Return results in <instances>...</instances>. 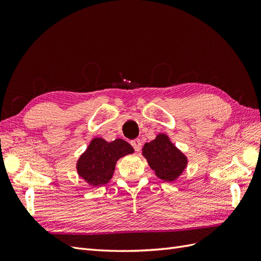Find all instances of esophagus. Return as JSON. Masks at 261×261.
I'll return each instance as SVG.
<instances>
[{"instance_id":"obj_1","label":"esophagus","mask_w":261,"mask_h":261,"mask_svg":"<svg viewBox=\"0 0 261 261\" xmlns=\"http://www.w3.org/2000/svg\"><path fill=\"white\" fill-rule=\"evenodd\" d=\"M130 145L135 149V151H139L141 148V140L140 139H134L130 141Z\"/></svg>"}]
</instances>
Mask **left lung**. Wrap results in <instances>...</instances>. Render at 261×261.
Here are the masks:
<instances>
[{
    "mask_svg": "<svg viewBox=\"0 0 261 261\" xmlns=\"http://www.w3.org/2000/svg\"><path fill=\"white\" fill-rule=\"evenodd\" d=\"M143 155L155 175L165 180H175L187 165V158L173 145L165 134H160L154 140L145 144Z\"/></svg>",
    "mask_w": 261,
    "mask_h": 261,
    "instance_id": "left-lung-1",
    "label": "left lung"
}]
</instances>
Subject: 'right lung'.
<instances>
[{
  "mask_svg": "<svg viewBox=\"0 0 261 261\" xmlns=\"http://www.w3.org/2000/svg\"><path fill=\"white\" fill-rule=\"evenodd\" d=\"M133 152L134 148L123 139L108 143L102 138H93L77 161L78 175L91 186L105 185L112 178L116 161Z\"/></svg>",
  "mask_w": 261,
  "mask_h": 261,
  "instance_id": "right-lung-1",
  "label": "right lung"
}]
</instances>
